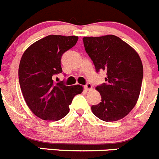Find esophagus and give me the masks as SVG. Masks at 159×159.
<instances>
[{"label": "esophagus", "instance_id": "1", "mask_svg": "<svg viewBox=\"0 0 159 159\" xmlns=\"http://www.w3.org/2000/svg\"><path fill=\"white\" fill-rule=\"evenodd\" d=\"M92 88L93 86L90 83H87V84L84 86V89H86V90H90V89H92Z\"/></svg>", "mask_w": 159, "mask_h": 159}]
</instances>
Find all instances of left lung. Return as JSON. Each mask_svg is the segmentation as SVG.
Segmentation results:
<instances>
[{
  "label": "left lung",
  "instance_id": "left-lung-1",
  "mask_svg": "<svg viewBox=\"0 0 159 159\" xmlns=\"http://www.w3.org/2000/svg\"><path fill=\"white\" fill-rule=\"evenodd\" d=\"M85 50L97 72H107V83L96 87L101 102L91 107L103 121H117L128 115L136 105L141 92L143 66L136 51L113 34L84 37Z\"/></svg>",
  "mask_w": 159,
  "mask_h": 159
}]
</instances>
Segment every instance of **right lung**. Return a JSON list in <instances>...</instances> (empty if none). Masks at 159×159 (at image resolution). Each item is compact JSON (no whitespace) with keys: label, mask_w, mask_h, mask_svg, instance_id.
Here are the masks:
<instances>
[{"label":"right lung","mask_w":159,"mask_h":159,"mask_svg":"<svg viewBox=\"0 0 159 159\" xmlns=\"http://www.w3.org/2000/svg\"><path fill=\"white\" fill-rule=\"evenodd\" d=\"M78 36L50 34L30 45L18 69L21 93L34 115L45 120H59L70 111L73 97L83 90L80 85L55 83L54 75L62 72L61 58L76 44Z\"/></svg>","instance_id":"right-lung-1"}]
</instances>
